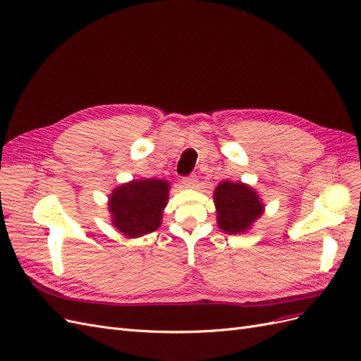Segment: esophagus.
I'll return each instance as SVG.
<instances>
[{
    "mask_svg": "<svg viewBox=\"0 0 361 361\" xmlns=\"http://www.w3.org/2000/svg\"><path fill=\"white\" fill-rule=\"evenodd\" d=\"M182 183L185 185V187L194 188L195 185H197V178H195L194 174H190V176H185V178H182Z\"/></svg>",
    "mask_w": 361,
    "mask_h": 361,
    "instance_id": "1",
    "label": "esophagus"
}]
</instances>
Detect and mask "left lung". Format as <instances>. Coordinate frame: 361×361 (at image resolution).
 I'll return each mask as SVG.
<instances>
[{"instance_id":"1","label":"left lung","mask_w":361,"mask_h":361,"mask_svg":"<svg viewBox=\"0 0 361 361\" xmlns=\"http://www.w3.org/2000/svg\"><path fill=\"white\" fill-rule=\"evenodd\" d=\"M216 220L224 232L243 233L264 212V204L255 190L241 182L224 180L214 192Z\"/></svg>"}]
</instances>
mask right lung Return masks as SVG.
Instances as JSON below:
<instances>
[{
  "label": "right lung",
  "mask_w": 361,
  "mask_h": 361,
  "mask_svg": "<svg viewBox=\"0 0 361 361\" xmlns=\"http://www.w3.org/2000/svg\"><path fill=\"white\" fill-rule=\"evenodd\" d=\"M169 188V182L159 179L133 180L116 188L108 203L114 227L129 238L157 231Z\"/></svg>",
  "instance_id": "add662e5"
}]
</instances>
